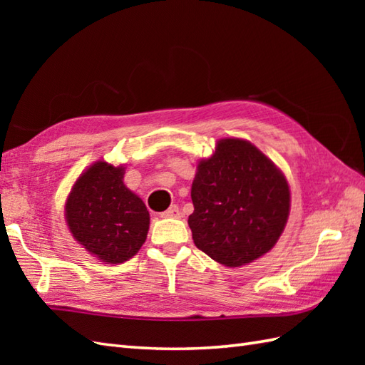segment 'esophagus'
<instances>
[{"label": "esophagus", "mask_w": 365, "mask_h": 365, "mask_svg": "<svg viewBox=\"0 0 365 365\" xmlns=\"http://www.w3.org/2000/svg\"><path fill=\"white\" fill-rule=\"evenodd\" d=\"M182 213L177 205H170L166 212L161 213V218H180Z\"/></svg>", "instance_id": "obj_1"}]
</instances>
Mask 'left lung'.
<instances>
[{
    "instance_id": "obj_1",
    "label": "left lung",
    "mask_w": 365,
    "mask_h": 365,
    "mask_svg": "<svg viewBox=\"0 0 365 365\" xmlns=\"http://www.w3.org/2000/svg\"><path fill=\"white\" fill-rule=\"evenodd\" d=\"M192 240L208 257L242 267L267 254L290 213V188L273 161L240 138L216 143L200 160L191 187Z\"/></svg>"
}]
</instances>
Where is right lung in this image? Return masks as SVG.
<instances>
[{
	"mask_svg": "<svg viewBox=\"0 0 365 365\" xmlns=\"http://www.w3.org/2000/svg\"><path fill=\"white\" fill-rule=\"evenodd\" d=\"M125 168L105 160L76 178L66 202V220L73 238L106 263H123L141 250L150 216L141 197L123 183Z\"/></svg>",
	"mask_w": 365,
	"mask_h": 365,
	"instance_id": "1",
	"label": "right lung"
}]
</instances>
